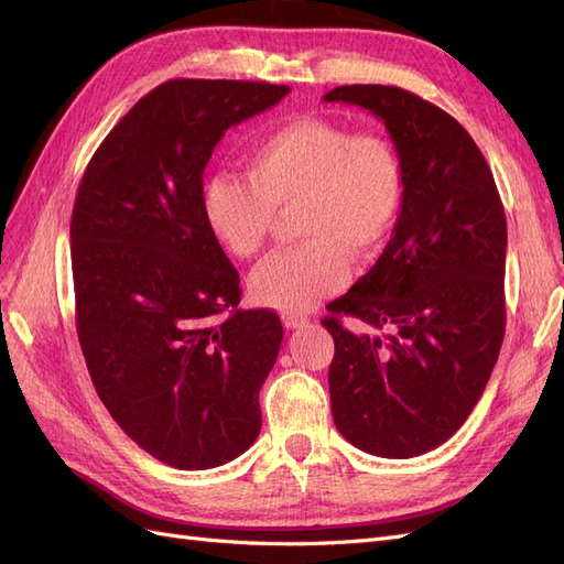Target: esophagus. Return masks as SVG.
<instances>
[{
    "label": "esophagus",
    "mask_w": 564,
    "mask_h": 564,
    "mask_svg": "<svg viewBox=\"0 0 564 564\" xmlns=\"http://www.w3.org/2000/svg\"><path fill=\"white\" fill-rule=\"evenodd\" d=\"M282 322H284L286 329H301V327H305V324H308V319L296 317V315H284Z\"/></svg>",
    "instance_id": "34e87169"
}]
</instances>
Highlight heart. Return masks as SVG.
<instances>
[{"label":"heart","mask_w":564,"mask_h":564,"mask_svg":"<svg viewBox=\"0 0 564 564\" xmlns=\"http://www.w3.org/2000/svg\"><path fill=\"white\" fill-rule=\"evenodd\" d=\"M247 178L220 174L204 185L202 214L237 259L259 253L278 212L294 209V249L253 270L249 292L263 308L301 315L377 261L395 232L406 197L402 152L388 133L327 117H299L268 131L245 158Z\"/></svg>","instance_id":"1"}]
</instances>
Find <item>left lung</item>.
<instances>
[{
  "label": "left lung",
  "mask_w": 564,
  "mask_h": 564,
  "mask_svg": "<svg viewBox=\"0 0 564 564\" xmlns=\"http://www.w3.org/2000/svg\"><path fill=\"white\" fill-rule=\"evenodd\" d=\"M324 100L377 115L406 172L388 247L322 319L334 338L332 416L357 449L421 456L464 425L499 360L503 204L470 133L429 100L383 84L336 87ZM344 314L387 336L352 335Z\"/></svg>",
  "instance_id": "8db88e82"
}]
</instances>
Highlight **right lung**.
<instances>
[{
    "label": "right lung",
    "mask_w": 564,
    "mask_h": 564,
    "mask_svg": "<svg viewBox=\"0 0 564 564\" xmlns=\"http://www.w3.org/2000/svg\"><path fill=\"white\" fill-rule=\"evenodd\" d=\"M284 84L169 79L106 135L73 220L77 336L94 388L135 445L207 470L261 431L259 392L282 322L240 311V275L202 214V176L224 133Z\"/></svg>",
    "instance_id": "add662e5"
}]
</instances>
